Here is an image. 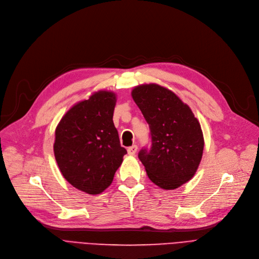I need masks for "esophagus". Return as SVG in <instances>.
Here are the masks:
<instances>
[{
    "mask_svg": "<svg viewBox=\"0 0 259 259\" xmlns=\"http://www.w3.org/2000/svg\"><path fill=\"white\" fill-rule=\"evenodd\" d=\"M127 152H128V154L130 155V156H134L135 154H136V152H137V146H132V147H129L128 148V150H127Z\"/></svg>",
    "mask_w": 259,
    "mask_h": 259,
    "instance_id": "esophagus-1",
    "label": "esophagus"
}]
</instances>
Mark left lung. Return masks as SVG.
Wrapping results in <instances>:
<instances>
[{"mask_svg": "<svg viewBox=\"0 0 259 259\" xmlns=\"http://www.w3.org/2000/svg\"><path fill=\"white\" fill-rule=\"evenodd\" d=\"M131 96L150 126L152 148L138 154L149 179L161 189L174 190L189 182L202 158L204 140L191 108L157 83L135 87Z\"/></svg>", "mask_w": 259, "mask_h": 259, "instance_id": "obj_1", "label": "left lung"}]
</instances>
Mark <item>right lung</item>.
<instances>
[{
    "label": "right lung",
    "mask_w": 259,
    "mask_h": 259,
    "mask_svg": "<svg viewBox=\"0 0 259 259\" xmlns=\"http://www.w3.org/2000/svg\"><path fill=\"white\" fill-rule=\"evenodd\" d=\"M115 102L111 91L93 93L70 108L56 128L54 153L60 171L91 195L110 186L127 154L112 121Z\"/></svg>",
    "instance_id": "add662e5"
}]
</instances>
